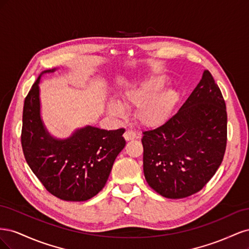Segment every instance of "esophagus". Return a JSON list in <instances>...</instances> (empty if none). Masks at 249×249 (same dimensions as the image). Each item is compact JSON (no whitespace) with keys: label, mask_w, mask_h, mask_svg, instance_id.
<instances>
[{"label":"esophagus","mask_w":249,"mask_h":249,"mask_svg":"<svg viewBox=\"0 0 249 249\" xmlns=\"http://www.w3.org/2000/svg\"><path fill=\"white\" fill-rule=\"evenodd\" d=\"M124 137L126 141H129V140H133L135 138H137V134H136V132H134V131L126 130L124 134Z\"/></svg>","instance_id":"1"}]
</instances>
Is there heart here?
Instances as JSON below:
<instances>
[{
    "label": "heart",
    "instance_id": "obj_1",
    "mask_svg": "<svg viewBox=\"0 0 249 249\" xmlns=\"http://www.w3.org/2000/svg\"><path fill=\"white\" fill-rule=\"evenodd\" d=\"M167 78L163 76L149 77L137 82L126 90L123 102L127 107H137L135 118L145 126H155L162 124L171 114L179 99L176 88L161 90L167 84ZM108 110L112 115L120 117L124 115V108L117 101L111 100Z\"/></svg>",
    "mask_w": 249,
    "mask_h": 249
}]
</instances>
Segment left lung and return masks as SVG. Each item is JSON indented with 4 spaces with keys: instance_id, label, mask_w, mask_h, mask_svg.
<instances>
[{
    "instance_id": "obj_1",
    "label": "left lung",
    "mask_w": 249,
    "mask_h": 249,
    "mask_svg": "<svg viewBox=\"0 0 249 249\" xmlns=\"http://www.w3.org/2000/svg\"><path fill=\"white\" fill-rule=\"evenodd\" d=\"M143 171L147 184L167 198L200 191L223 160L228 114L219 87L209 71L166 123L144 131Z\"/></svg>"
}]
</instances>
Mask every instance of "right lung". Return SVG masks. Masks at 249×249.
Masks as SVG:
<instances>
[{
  "label": "right lung",
  "instance_id": "obj_1",
  "mask_svg": "<svg viewBox=\"0 0 249 249\" xmlns=\"http://www.w3.org/2000/svg\"><path fill=\"white\" fill-rule=\"evenodd\" d=\"M55 71H43L26 96L22 152L30 168L51 194L66 201H85L106 185L113 163L125 145V130L87 125L66 139L51 136L40 117L39 82L44 73Z\"/></svg>",
  "mask_w": 249,
  "mask_h": 249
}]
</instances>
